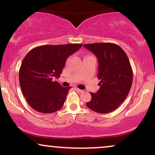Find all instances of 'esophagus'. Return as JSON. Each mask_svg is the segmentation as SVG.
Here are the masks:
<instances>
[{
    "mask_svg": "<svg viewBox=\"0 0 155 155\" xmlns=\"http://www.w3.org/2000/svg\"><path fill=\"white\" fill-rule=\"evenodd\" d=\"M75 90H76V91H77V92L79 93H81L83 92V91H82V90L78 88V87H75Z\"/></svg>",
    "mask_w": 155,
    "mask_h": 155,
    "instance_id": "obj_1",
    "label": "esophagus"
}]
</instances>
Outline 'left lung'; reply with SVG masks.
Here are the masks:
<instances>
[{"instance_id":"obj_1","label":"left lung","mask_w":155,"mask_h":155,"mask_svg":"<svg viewBox=\"0 0 155 155\" xmlns=\"http://www.w3.org/2000/svg\"><path fill=\"white\" fill-rule=\"evenodd\" d=\"M84 47L98 60V78L100 88L91 93L86 106L93 111L107 114L116 110L125 100L130 91L133 71L130 62L119 46L113 43L86 44Z\"/></svg>"}]
</instances>
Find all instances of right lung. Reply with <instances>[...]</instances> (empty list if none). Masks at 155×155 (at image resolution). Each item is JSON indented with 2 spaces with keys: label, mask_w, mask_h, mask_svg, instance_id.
<instances>
[{
  "label": "right lung",
  "mask_w": 155,
  "mask_h": 155,
  "mask_svg": "<svg viewBox=\"0 0 155 155\" xmlns=\"http://www.w3.org/2000/svg\"><path fill=\"white\" fill-rule=\"evenodd\" d=\"M82 44L43 45L31 49L19 70V83L23 95L33 109L51 114L62 108L69 90L54 78H60L68 57Z\"/></svg>",
  "instance_id": "right-lung-1"
}]
</instances>
